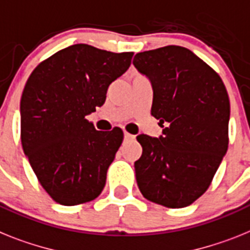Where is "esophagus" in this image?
<instances>
[{"instance_id":"obj_1","label":"esophagus","mask_w":250,"mask_h":250,"mask_svg":"<svg viewBox=\"0 0 250 250\" xmlns=\"http://www.w3.org/2000/svg\"><path fill=\"white\" fill-rule=\"evenodd\" d=\"M135 138V136L131 135V133H128V132H125V141H128V140H133Z\"/></svg>"}]
</instances>
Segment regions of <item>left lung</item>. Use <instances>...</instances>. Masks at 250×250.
Masks as SVG:
<instances>
[{
    "label": "left lung",
    "mask_w": 250,
    "mask_h": 250,
    "mask_svg": "<svg viewBox=\"0 0 250 250\" xmlns=\"http://www.w3.org/2000/svg\"><path fill=\"white\" fill-rule=\"evenodd\" d=\"M133 64L152 83L151 115L164 128L159 138L137 137L138 188L161 206H189L208 189L228 151L226 87L212 67L179 45L137 53Z\"/></svg>",
    "instance_id": "left-lung-1"
}]
</instances>
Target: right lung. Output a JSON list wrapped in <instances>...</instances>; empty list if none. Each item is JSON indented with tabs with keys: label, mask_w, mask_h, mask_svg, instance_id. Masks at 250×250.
<instances>
[{
	"label": "right lung",
	"mask_w": 250,
	"mask_h": 250,
	"mask_svg": "<svg viewBox=\"0 0 250 250\" xmlns=\"http://www.w3.org/2000/svg\"><path fill=\"white\" fill-rule=\"evenodd\" d=\"M133 52L113 53L75 44L42 61L22 91L21 145L54 202L95 200L123 141V131H96L86 115L105 102L109 85L125 73Z\"/></svg>",
	"instance_id": "obj_1"
}]
</instances>
